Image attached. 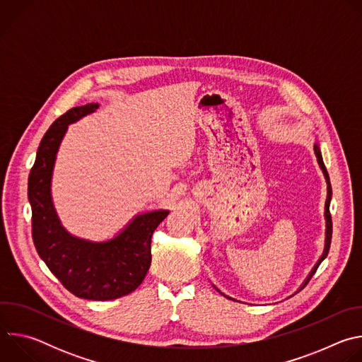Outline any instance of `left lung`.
I'll return each mask as SVG.
<instances>
[{
	"instance_id": "8db88e82",
	"label": "left lung",
	"mask_w": 362,
	"mask_h": 362,
	"mask_svg": "<svg viewBox=\"0 0 362 362\" xmlns=\"http://www.w3.org/2000/svg\"><path fill=\"white\" fill-rule=\"evenodd\" d=\"M314 150H315V154H317V159H318V165H320V168H321V170H322V173H324V176H325V180H327V187H328V194H327V202H325V221H327V235H325V247H324V253H322V256L320 257V261L315 264V267L313 268V271H311V274L308 275V278L305 279V282H303V285L299 288V291L300 289H303L305 288V285L311 281V278L314 276V274L317 272V269H318V267L321 265V262L325 259L327 257V255H328V252H329V246H331V238H332V219H331V214H329V203H331V197H332V189H331V183H329V176H328V172H327V168H325V165H324V160H322V156H321V150H320V146H318V143H315L314 144ZM216 288V286H215ZM218 289V288H216ZM219 291V289H218ZM221 292V291H219ZM222 293V292H221ZM222 295H225V293H222ZM226 296V295H225ZM226 298H229V296H226ZM229 299H232V298H229Z\"/></svg>"
}]
</instances>
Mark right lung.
<instances>
[{"label":"right lung","mask_w":362,"mask_h":362,"mask_svg":"<svg viewBox=\"0 0 362 362\" xmlns=\"http://www.w3.org/2000/svg\"><path fill=\"white\" fill-rule=\"evenodd\" d=\"M97 103L73 107L44 134L28 176L33 240L41 259L66 289L91 300H110L133 292L151 262V235L169 211L134 216L113 239L91 242L69 233L54 209L51 177L60 143L69 124L95 112Z\"/></svg>","instance_id":"1"}]
</instances>
